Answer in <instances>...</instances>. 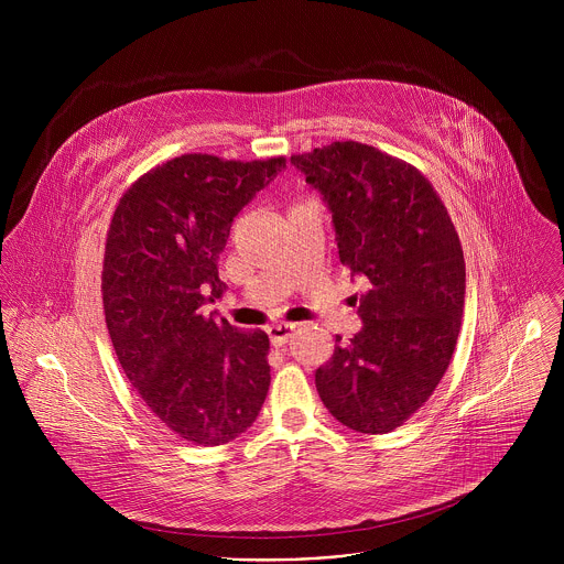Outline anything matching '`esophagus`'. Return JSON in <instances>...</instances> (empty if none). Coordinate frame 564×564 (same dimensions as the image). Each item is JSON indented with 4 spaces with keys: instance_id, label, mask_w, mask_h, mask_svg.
I'll list each match as a JSON object with an SVG mask.
<instances>
[{
    "instance_id": "1",
    "label": "esophagus",
    "mask_w": 564,
    "mask_h": 564,
    "mask_svg": "<svg viewBox=\"0 0 564 564\" xmlns=\"http://www.w3.org/2000/svg\"><path fill=\"white\" fill-rule=\"evenodd\" d=\"M294 328H296V326H292V324H276V326H270V328H268L270 341H272L274 346H283V344L292 337Z\"/></svg>"
}]
</instances>
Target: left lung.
Returning a JSON list of instances; mask_svg holds the SVG:
<instances>
[{"instance_id":"left-lung-1","label":"left lung","mask_w":564,"mask_h":564,"mask_svg":"<svg viewBox=\"0 0 564 564\" xmlns=\"http://www.w3.org/2000/svg\"><path fill=\"white\" fill-rule=\"evenodd\" d=\"M292 163L333 212L341 263L368 283L364 328L348 344L337 337L314 375L318 397L344 426L390 433L451 364L466 290L459 236L431 181L381 149L341 140Z\"/></svg>"}]
</instances>
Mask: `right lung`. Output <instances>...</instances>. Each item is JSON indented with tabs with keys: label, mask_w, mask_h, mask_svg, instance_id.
<instances>
[{
	"label": "right lung",
	"mask_w": 564,
	"mask_h": 564,
	"mask_svg": "<svg viewBox=\"0 0 564 564\" xmlns=\"http://www.w3.org/2000/svg\"><path fill=\"white\" fill-rule=\"evenodd\" d=\"M283 167V155L183 153L131 183L111 216L102 303L116 357L153 417L196 446L246 433L268 397V335L200 307L225 290L234 216Z\"/></svg>",
	"instance_id": "1"
}]
</instances>
